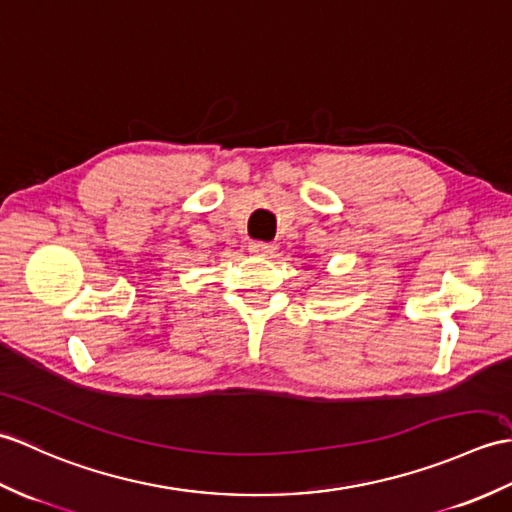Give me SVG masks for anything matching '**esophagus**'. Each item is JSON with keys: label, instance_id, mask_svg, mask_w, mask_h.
<instances>
[{"label": "esophagus", "instance_id": "1", "mask_svg": "<svg viewBox=\"0 0 512 512\" xmlns=\"http://www.w3.org/2000/svg\"><path fill=\"white\" fill-rule=\"evenodd\" d=\"M274 249H276L274 243H265V241L249 243V252L256 254V256H271V254H274Z\"/></svg>", "mask_w": 512, "mask_h": 512}]
</instances>
